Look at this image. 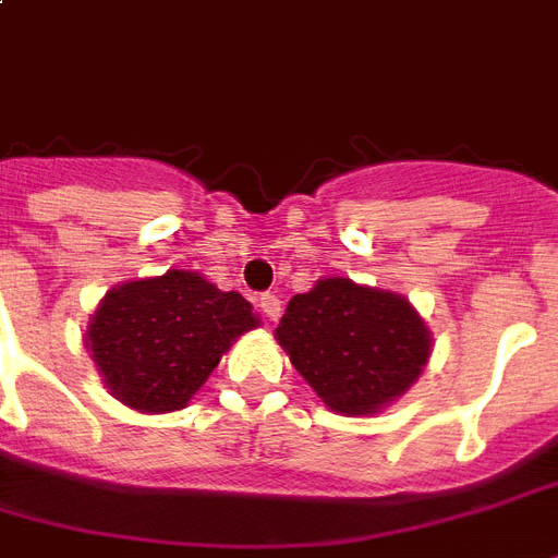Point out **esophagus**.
<instances>
[{
  "mask_svg": "<svg viewBox=\"0 0 558 558\" xmlns=\"http://www.w3.org/2000/svg\"><path fill=\"white\" fill-rule=\"evenodd\" d=\"M260 313L269 318V322H278V315H280V298L278 295H271V292H263L260 295Z\"/></svg>",
  "mask_w": 558,
  "mask_h": 558,
  "instance_id": "34e87169",
  "label": "esophagus"
}]
</instances>
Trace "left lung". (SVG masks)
<instances>
[{"label": "left lung", "instance_id": "obj_1", "mask_svg": "<svg viewBox=\"0 0 558 558\" xmlns=\"http://www.w3.org/2000/svg\"><path fill=\"white\" fill-rule=\"evenodd\" d=\"M275 339L336 414L371 416L397 402L432 356L434 336L405 295L322 278L287 304Z\"/></svg>", "mask_w": 558, "mask_h": 558}]
</instances>
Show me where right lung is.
Segmentation results:
<instances>
[{"label":"right lung","mask_w":558,"mask_h":558,"mask_svg":"<svg viewBox=\"0 0 558 558\" xmlns=\"http://www.w3.org/2000/svg\"><path fill=\"white\" fill-rule=\"evenodd\" d=\"M260 327L240 292L199 271L168 269L118 283L92 313L83 344L104 388L142 414L182 411L226 350Z\"/></svg>","instance_id":"obj_1"}]
</instances>
